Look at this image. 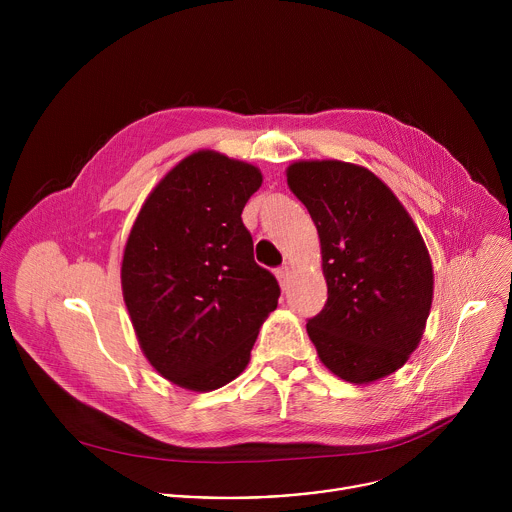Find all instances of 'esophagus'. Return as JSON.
<instances>
[{
	"instance_id": "esophagus-1",
	"label": "esophagus",
	"mask_w": 512,
	"mask_h": 512,
	"mask_svg": "<svg viewBox=\"0 0 512 512\" xmlns=\"http://www.w3.org/2000/svg\"><path fill=\"white\" fill-rule=\"evenodd\" d=\"M275 277H277L279 285L285 289L287 283H289V277H291V269L287 265H281L279 269H275Z\"/></svg>"
}]
</instances>
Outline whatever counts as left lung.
<instances>
[{
  "label": "left lung",
  "mask_w": 512,
  "mask_h": 512,
  "mask_svg": "<svg viewBox=\"0 0 512 512\" xmlns=\"http://www.w3.org/2000/svg\"><path fill=\"white\" fill-rule=\"evenodd\" d=\"M287 186L318 229L328 285L306 328L336 377L364 385L407 362L433 300V267L413 218L371 170L312 160L287 168Z\"/></svg>",
  "instance_id": "left-lung-1"
}]
</instances>
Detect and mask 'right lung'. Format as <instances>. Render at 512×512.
Returning a JSON list of instances; mask_svg holds the SVG:
<instances>
[{
    "mask_svg": "<svg viewBox=\"0 0 512 512\" xmlns=\"http://www.w3.org/2000/svg\"><path fill=\"white\" fill-rule=\"evenodd\" d=\"M259 168L200 150L145 198L121 261L137 342L170 383L206 393L237 379L277 308V279L255 263L241 221Z\"/></svg>",
    "mask_w": 512,
    "mask_h": 512,
    "instance_id": "obj_1",
    "label": "right lung"
}]
</instances>
